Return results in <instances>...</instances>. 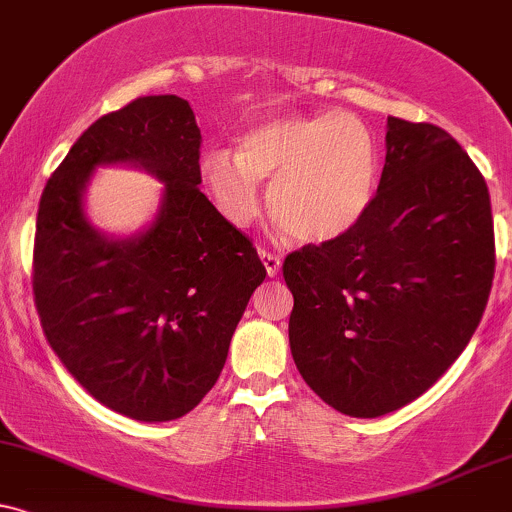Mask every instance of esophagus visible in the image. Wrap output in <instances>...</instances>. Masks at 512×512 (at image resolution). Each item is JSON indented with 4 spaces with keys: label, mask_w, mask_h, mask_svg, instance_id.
I'll return each mask as SVG.
<instances>
[{
    "label": "esophagus",
    "mask_w": 512,
    "mask_h": 512,
    "mask_svg": "<svg viewBox=\"0 0 512 512\" xmlns=\"http://www.w3.org/2000/svg\"><path fill=\"white\" fill-rule=\"evenodd\" d=\"M258 256H261L263 266H266L268 278H275V275L280 273L282 256H280V254H275V251H268V249H258Z\"/></svg>",
    "instance_id": "obj_1"
}]
</instances>
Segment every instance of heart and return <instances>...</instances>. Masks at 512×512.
Here are the masks:
<instances>
[{
  "instance_id": "obj_1",
  "label": "heart",
  "mask_w": 512,
  "mask_h": 512,
  "mask_svg": "<svg viewBox=\"0 0 512 512\" xmlns=\"http://www.w3.org/2000/svg\"><path fill=\"white\" fill-rule=\"evenodd\" d=\"M201 177L227 220L244 227L258 215L256 179H270L273 220L306 244L345 237L369 213L381 179V146L352 112L287 114L251 126L237 158L208 150Z\"/></svg>"
}]
</instances>
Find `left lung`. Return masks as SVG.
Wrapping results in <instances>:
<instances>
[{
	"label": "left lung",
	"instance_id": "left-lung-1",
	"mask_svg": "<svg viewBox=\"0 0 512 512\" xmlns=\"http://www.w3.org/2000/svg\"><path fill=\"white\" fill-rule=\"evenodd\" d=\"M386 148L364 220L282 263L299 374L362 419L400 410L446 374L482 321L496 268L489 189L460 143L388 117Z\"/></svg>",
	"mask_w": 512,
	"mask_h": 512
}]
</instances>
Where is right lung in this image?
I'll list each match as a JSON object with an SVG mask.
<instances>
[{
  "mask_svg": "<svg viewBox=\"0 0 512 512\" xmlns=\"http://www.w3.org/2000/svg\"><path fill=\"white\" fill-rule=\"evenodd\" d=\"M201 131L177 95H146L83 131L47 179L33 297L52 352L110 410L170 422L206 398L249 297L266 280L254 244L201 194ZM134 161L166 182L159 218L131 240L87 225L98 164Z\"/></svg>",
  "mask_w": 512,
  "mask_h": 512,
  "instance_id": "right-lung-1",
  "label": "right lung"
}]
</instances>
